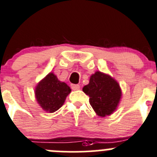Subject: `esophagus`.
<instances>
[{
  "instance_id": "esophagus-1",
  "label": "esophagus",
  "mask_w": 157,
  "mask_h": 157,
  "mask_svg": "<svg viewBox=\"0 0 157 157\" xmlns=\"http://www.w3.org/2000/svg\"><path fill=\"white\" fill-rule=\"evenodd\" d=\"M71 88H72V90L74 91H76V90H78L80 88V86L78 85H74V84H72L71 85Z\"/></svg>"
}]
</instances>
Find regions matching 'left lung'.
<instances>
[{
	"instance_id": "8db88e82",
	"label": "left lung",
	"mask_w": 157,
	"mask_h": 157,
	"mask_svg": "<svg viewBox=\"0 0 157 157\" xmlns=\"http://www.w3.org/2000/svg\"><path fill=\"white\" fill-rule=\"evenodd\" d=\"M82 91L89 96L90 105L100 117L112 114L121 98V90L117 81L98 71L90 77L89 83L83 87Z\"/></svg>"
}]
</instances>
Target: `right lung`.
I'll use <instances>...</instances> for the list:
<instances>
[{
	"instance_id": "obj_1",
	"label": "right lung",
	"mask_w": 157,
	"mask_h": 157,
	"mask_svg": "<svg viewBox=\"0 0 157 157\" xmlns=\"http://www.w3.org/2000/svg\"><path fill=\"white\" fill-rule=\"evenodd\" d=\"M71 88L57 78L52 72L42 79L35 89L36 98L44 111L53 113L59 109L66 101Z\"/></svg>"
}]
</instances>
